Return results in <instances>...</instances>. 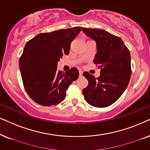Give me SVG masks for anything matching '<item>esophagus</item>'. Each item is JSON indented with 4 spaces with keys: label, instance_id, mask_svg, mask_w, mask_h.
Wrapping results in <instances>:
<instances>
[{
    "label": "esophagus",
    "instance_id": "1",
    "mask_svg": "<svg viewBox=\"0 0 150 150\" xmlns=\"http://www.w3.org/2000/svg\"><path fill=\"white\" fill-rule=\"evenodd\" d=\"M82 75H83V72L81 71H79V77L82 76Z\"/></svg>",
    "mask_w": 150,
    "mask_h": 150
}]
</instances>
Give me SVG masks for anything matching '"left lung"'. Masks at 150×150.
Returning <instances> with one entry per match:
<instances>
[{"instance_id":"left-lung-1","label":"left lung","mask_w":150,"mask_h":150,"mask_svg":"<svg viewBox=\"0 0 150 150\" xmlns=\"http://www.w3.org/2000/svg\"><path fill=\"white\" fill-rule=\"evenodd\" d=\"M87 37L96 41L97 52L93 63L101 69L96 78L88 72L83 75L88 85L83 89L86 101L95 107H107L122 96L132 75L129 50L120 37L104 30L82 28Z\"/></svg>"}]
</instances>
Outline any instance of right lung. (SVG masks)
Instances as JSON below:
<instances>
[{"label": "right lung", "mask_w": 150, "mask_h": 150, "mask_svg": "<svg viewBox=\"0 0 150 150\" xmlns=\"http://www.w3.org/2000/svg\"><path fill=\"white\" fill-rule=\"evenodd\" d=\"M81 28L39 34L25 45L19 60L21 74L26 92L37 103L46 107L60 103L78 78L77 68L64 73L57 67L59 59L69 54L71 41Z\"/></svg>", "instance_id": "add662e5"}]
</instances>
